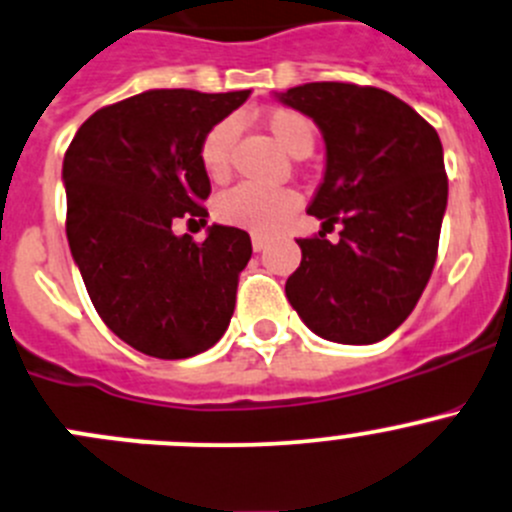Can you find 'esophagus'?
I'll return each instance as SVG.
<instances>
[{
    "label": "esophagus",
    "mask_w": 512,
    "mask_h": 512,
    "mask_svg": "<svg viewBox=\"0 0 512 512\" xmlns=\"http://www.w3.org/2000/svg\"><path fill=\"white\" fill-rule=\"evenodd\" d=\"M265 247H267V237L265 235H252V250L260 252V250H265Z\"/></svg>",
    "instance_id": "34e87169"
}]
</instances>
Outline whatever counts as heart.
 I'll list each match as a JSON object with an SVG mask.
<instances>
[{
    "instance_id": "1",
    "label": "heart",
    "mask_w": 512,
    "mask_h": 512,
    "mask_svg": "<svg viewBox=\"0 0 512 512\" xmlns=\"http://www.w3.org/2000/svg\"><path fill=\"white\" fill-rule=\"evenodd\" d=\"M267 135L292 157H307L315 147V124L310 117L290 107H275L262 114ZM235 135L232 122H217L200 145V165L210 180L222 182L230 172V142ZM297 207V197L287 190H260L252 185H237L222 192L215 200L217 220L240 230L275 232L290 220Z\"/></svg>"
}]
</instances>
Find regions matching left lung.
Here are the masks:
<instances>
[{
    "instance_id": "obj_1",
    "label": "left lung",
    "mask_w": 512,
    "mask_h": 512,
    "mask_svg": "<svg viewBox=\"0 0 512 512\" xmlns=\"http://www.w3.org/2000/svg\"><path fill=\"white\" fill-rule=\"evenodd\" d=\"M277 97L312 117L327 147L325 180L307 207L322 232L297 240L302 262L287 300L315 335L370 345L408 320L433 275L448 205L443 145L385 89L310 82ZM335 226L341 240L330 243L324 232Z\"/></svg>"
}]
</instances>
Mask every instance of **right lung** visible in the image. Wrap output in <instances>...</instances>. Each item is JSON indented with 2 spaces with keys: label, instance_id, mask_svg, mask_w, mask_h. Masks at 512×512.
Returning a JSON list of instances; mask_svg holds the SVG:
<instances>
[{
  "label": "right lung",
  "instance_id": "right-lung-1",
  "mask_svg": "<svg viewBox=\"0 0 512 512\" xmlns=\"http://www.w3.org/2000/svg\"><path fill=\"white\" fill-rule=\"evenodd\" d=\"M247 97L150 89L97 109L64 155L67 240L89 300L119 340L150 357L210 350L235 312L250 235L212 225L195 242L172 227L207 225L202 137Z\"/></svg>",
  "mask_w": 512,
  "mask_h": 512
}]
</instances>
